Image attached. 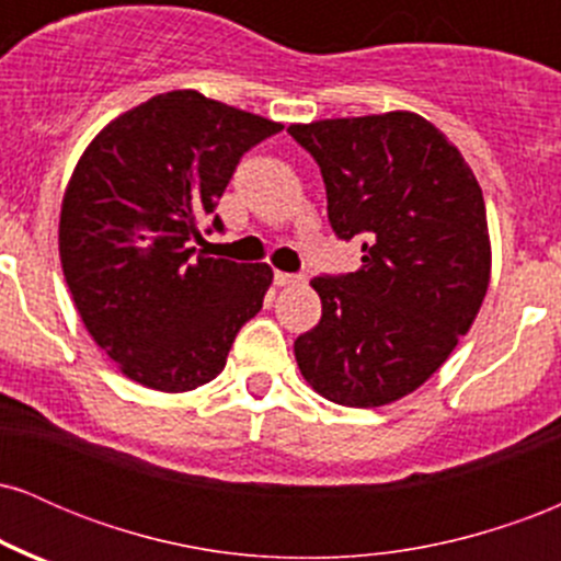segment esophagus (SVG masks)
Here are the masks:
<instances>
[{
    "instance_id": "34e87169",
    "label": "esophagus",
    "mask_w": 561,
    "mask_h": 561,
    "mask_svg": "<svg viewBox=\"0 0 561 561\" xmlns=\"http://www.w3.org/2000/svg\"><path fill=\"white\" fill-rule=\"evenodd\" d=\"M274 282L279 287H295V285H300L302 282V276L300 274H287V272H276L274 274Z\"/></svg>"
}]
</instances>
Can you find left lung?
Returning <instances> with one entry per match:
<instances>
[{
  "instance_id": "8db88e82",
  "label": "left lung",
  "mask_w": 561,
  "mask_h": 561,
  "mask_svg": "<svg viewBox=\"0 0 561 561\" xmlns=\"http://www.w3.org/2000/svg\"><path fill=\"white\" fill-rule=\"evenodd\" d=\"M319 163L340 240L362 268L317 276L321 321L295 340L327 401L377 409L414 392L469 332L491 282L485 199L443 131L409 111L287 128Z\"/></svg>"
}]
</instances>
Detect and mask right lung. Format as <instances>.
I'll return each instance as SVG.
<instances>
[{
    "label": "right lung",
    "instance_id": "obj_1",
    "mask_svg": "<svg viewBox=\"0 0 561 561\" xmlns=\"http://www.w3.org/2000/svg\"><path fill=\"white\" fill-rule=\"evenodd\" d=\"M282 124L195 89L152 96L89 141L60 208V263L94 343L128 379L186 392L216 379L272 287L268 263L195 255L244 152ZM221 229V218H214Z\"/></svg>",
    "mask_w": 561,
    "mask_h": 561
}]
</instances>
